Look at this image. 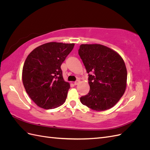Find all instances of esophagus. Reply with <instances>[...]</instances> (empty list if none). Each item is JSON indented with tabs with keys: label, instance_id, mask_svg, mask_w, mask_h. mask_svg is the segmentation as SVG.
Here are the masks:
<instances>
[{
	"label": "esophagus",
	"instance_id": "1",
	"mask_svg": "<svg viewBox=\"0 0 150 150\" xmlns=\"http://www.w3.org/2000/svg\"><path fill=\"white\" fill-rule=\"evenodd\" d=\"M79 82H80V80L79 79H77L74 82V85H78L79 83Z\"/></svg>",
	"mask_w": 150,
	"mask_h": 150
}]
</instances>
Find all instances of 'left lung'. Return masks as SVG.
I'll list each match as a JSON object with an SVG mask.
<instances>
[{
	"mask_svg": "<svg viewBox=\"0 0 150 150\" xmlns=\"http://www.w3.org/2000/svg\"><path fill=\"white\" fill-rule=\"evenodd\" d=\"M78 53L86 71L91 74L88 78L90 91L80 98L81 103L94 111L111 108L126 88L124 60L117 52L101 44H81Z\"/></svg>",
	"mask_w": 150,
	"mask_h": 150,
	"instance_id": "obj_1",
	"label": "left lung"
}]
</instances>
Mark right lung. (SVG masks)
Instances as JSON below:
<instances>
[{"label":"right lung","instance_id":"1","mask_svg":"<svg viewBox=\"0 0 150 150\" xmlns=\"http://www.w3.org/2000/svg\"><path fill=\"white\" fill-rule=\"evenodd\" d=\"M74 46V43L48 42L35 48L27 57L22 83L39 107L50 110L66 101L70 84L63 79L61 66Z\"/></svg>","mask_w":150,"mask_h":150}]
</instances>
